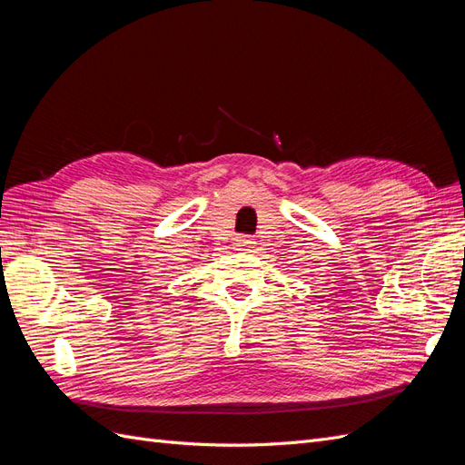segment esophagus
I'll use <instances>...</instances> for the list:
<instances>
[{
  "label": "esophagus",
  "instance_id": "1",
  "mask_svg": "<svg viewBox=\"0 0 465 465\" xmlns=\"http://www.w3.org/2000/svg\"><path fill=\"white\" fill-rule=\"evenodd\" d=\"M256 244V241H254V236H248V234H238L236 238H234V248L236 250H246V248H252Z\"/></svg>",
  "mask_w": 465,
  "mask_h": 465
}]
</instances>
